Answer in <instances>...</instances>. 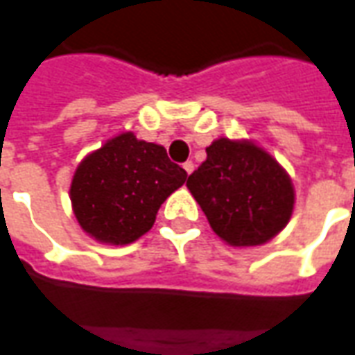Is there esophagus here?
<instances>
[{
  "mask_svg": "<svg viewBox=\"0 0 355 355\" xmlns=\"http://www.w3.org/2000/svg\"><path fill=\"white\" fill-rule=\"evenodd\" d=\"M183 170L187 172V174H193V170H194V162L193 161H187L185 164H183Z\"/></svg>",
  "mask_w": 355,
  "mask_h": 355,
  "instance_id": "1",
  "label": "esophagus"
}]
</instances>
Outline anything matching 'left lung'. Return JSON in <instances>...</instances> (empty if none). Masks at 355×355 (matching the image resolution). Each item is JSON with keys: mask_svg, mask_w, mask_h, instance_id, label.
Here are the masks:
<instances>
[{"mask_svg": "<svg viewBox=\"0 0 355 355\" xmlns=\"http://www.w3.org/2000/svg\"><path fill=\"white\" fill-rule=\"evenodd\" d=\"M187 187L209 226L232 247L268 243L288 225L295 191L288 172L252 140L217 138Z\"/></svg>", "mask_w": 355, "mask_h": 355, "instance_id": "1", "label": "left lung"}]
</instances>
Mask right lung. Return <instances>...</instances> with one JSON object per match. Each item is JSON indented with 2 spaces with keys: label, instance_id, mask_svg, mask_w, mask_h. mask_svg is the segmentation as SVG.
<instances>
[{
  "label": "right lung",
  "instance_id": "add662e5",
  "mask_svg": "<svg viewBox=\"0 0 355 355\" xmlns=\"http://www.w3.org/2000/svg\"><path fill=\"white\" fill-rule=\"evenodd\" d=\"M187 181L159 144L121 132L82 159L71 181L74 217L87 236L129 245L151 230L157 211Z\"/></svg>",
  "mask_w": 355,
  "mask_h": 355
}]
</instances>
